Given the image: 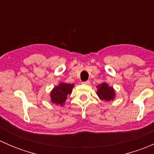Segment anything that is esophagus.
I'll use <instances>...</instances> for the list:
<instances>
[{
	"label": "esophagus",
	"mask_w": 154,
	"mask_h": 154,
	"mask_svg": "<svg viewBox=\"0 0 154 154\" xmlns=\"http://www.w3.org/2000/svg\"><path fill=\"white\" fill-rule=\"evenodd\" d=\"M83 84H85V85H89V84H90V81H89V80H87V81L83 82Z\"/></svg>",
	"instance_id": "1"
}]
</instances>
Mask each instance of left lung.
<instances>
[{"mask_svg":"<svg viewBox=\"0 0 154 154\" xmlns=\"http://www.w3.org/2000/svg\"><path fill=\"white\" fill-rule=\"evenodd\" d=\"M97 94L101 100L109 101L114 99L115 91L112 87H109L106 83H103L97 86Z\"/></svg>","mask_w":154,"mask_h":154,"instance_id":"left-lung-1","label":"left lung"}]
</instances>
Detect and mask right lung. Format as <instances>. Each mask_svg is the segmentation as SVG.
<instances>
[{"label": "right lung", "mask_w": 154, "mask_h": 154, "mask_svg": "<svg viewBox=\"0 0 154 154\" xmlns=\"http://www.w3.org/2000/svg\"><path fill=\"white\" fill-rule=\"evenodd\" d=\"M73 87H74V84L64 83H60L59 86L54 87L50 94L51 102L55 104L63 106L67 98V96L68 94H71Z\"/></svg>", "instance_id": "right-lung-1"}]
</instances>
